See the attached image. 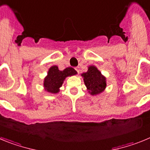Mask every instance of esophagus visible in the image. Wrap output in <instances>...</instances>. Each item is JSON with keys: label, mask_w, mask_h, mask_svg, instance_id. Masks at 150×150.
Masks as SVG:
<instances>
[{"label": "esophagus", "mask_w": 150, "mask_h": 150, "mask_svg": "<svg viewBox=\"0 0 150 150\" xmlns=\"http://www.w3.org/2000/svg\"><path fill=\"white\" fill-rule=\"evenodd\" d=\"M75 69L76 70V71H77V72H78V73H79V71H80V68H79V67H75Z\"/></svg>", "instance_id": "esophagus-1"}]
</instances>
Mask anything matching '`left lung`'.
<instances>
[{
	"label": "left lung",
	"instance_id": "1",
	"mask_svg": "<svg viewBox=\"0 0 150 150\" xmlns=\"http://www.w3.org/2000/svg\"><path fill=\"white\" fill-rule=\"evenodd\" d=\"M81 76L89 93L92 96L101 93L106 88V78L94 66L89 67L87 72L81 74Z\"/></svg>",
	"mask_w": 150,
	"mask_h": 150
}]
</instances>
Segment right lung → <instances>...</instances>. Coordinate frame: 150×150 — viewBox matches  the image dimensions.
Listing matches in <instances>:
<instances>
[{"label": "right lung", "instance_id": "right-lung-1", "mask_svg": "<svg viewBox=\"0 0 150 150\" xmlns=\"http://www.w3.org/2000/svg\"><path fill=\"white\" fill-rule=\"evenodd\" d=\"M76 74L77 72L72 67H68L63 71H60L57 66H52L48 69V75L44 79V88L48 93H57L60 91V87L63 84L65 78Z\"/></svg>", "mask_w": 150, "mask_h": 150}]
</instances>
